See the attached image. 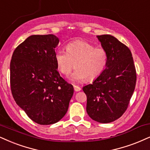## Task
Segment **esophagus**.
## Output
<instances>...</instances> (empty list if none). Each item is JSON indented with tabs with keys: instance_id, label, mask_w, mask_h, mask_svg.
<instances>
[{
	"instance_id": "obj_1",
	"label": "esophagus",
	"mask_w": 150,
	"mask_h": 150,
	"mask_svg": "<svg viewBox=\"0 0 150 150\" xmlns=\"http://www.w3.org/2000/svg\"><path fill=\"white\" fill-rule=\"evenodd\" d=\"M74 90L76 92H79L81 90V88L78 86H76V85H74Z\"/></svg>"
}]
</instances>
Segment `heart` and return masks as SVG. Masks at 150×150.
<instances>
[{
  "label": "heart",
  "mask_w": 150,
  "mask_h": 150,
  "mask_svg": "<svg viewBox=\"0 0 150 150\" xmlns=\"http://www.w3.org/2000/svg\"><path fill=\"white\" fill-rule=\"evenodd\" d=\"M55 60L59 71L64 75L69 74L75 63L76 69L70 76L71 81H92L103 71L108 55L103 48H95L88 42L76 40L67 44V51L57 50Z\"/></svg>",
  "instance_id": "b5f03b06"
}]
</instances>
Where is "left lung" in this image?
I'll use <instances>...</instances> for the list:
<instances>
[{
  "label": "left lung",
  "instance_id": "left-lung-1",
  "mask_svg": "<svg viewBox=\"0 0 150 150\" xmlns=\"http://www.w3.org/2000/svg\"><path fill=\"white\" fill-rule=\"evenodd\" d=\"M97 38L107 52L108 61L101 75L83 90L87 96L88 115L98 122L109 123L126 111L136 86V71L126 45L110 35Z\"/></svg>",
  "mask_w": 150,
  "mask_h": 150
}]
</instances>
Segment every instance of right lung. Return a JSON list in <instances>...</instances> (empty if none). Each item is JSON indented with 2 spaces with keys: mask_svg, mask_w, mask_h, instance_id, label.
Listing matches in <instances>:
<instances>
[{
  "mask_svg": "<svg viewBox=\"0 0 150 150\" xmlns=\"http://www.w3.org/2000/svg\"><path fill=\"white\" fill-rule=\"evenodd\" d=\"M59 39L28 37L14 50L10 62L11 91L16 104L35 122H58L67 112L73 86L60 76L55 60Z\"/></svg>",
  "mask_w": 150,
  "mask_h": 150,
  "instance_id": "obj_1",
  "label": "right lung"
}]
</instances>
